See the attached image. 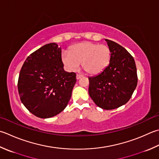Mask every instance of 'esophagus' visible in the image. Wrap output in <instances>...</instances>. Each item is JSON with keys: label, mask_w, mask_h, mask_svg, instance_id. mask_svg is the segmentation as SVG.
<instances>
[{"label": "esophagus", "mask_w": 159, "mask_h": 159, "mask_svg": "<svg viewBox=\"0 0 159 159\" xmlns=\"http://www.w3.org/2000/svg\"><path fill=\"white\" fill-rule=\"evenodd\" d=\"M83 76L82 75H80V74H76V79L77 80H79V79H80V78H81Z\"/></svg>", "instance_id": "esophagus-1"}]
</instances>
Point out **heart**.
Here are the masks:
<instances>
[{"label": "heart", "instance_id": "1", "mask_svg": "<svg viewBox=\"0 0 159 159\" xmlns=\"http://www.w3.org/2000/svg\"><path fill=\"white\" fill-rule=\"evenodd\" d=\"M110 59L111 50L107 45L88 41L74 45L70 52L62 54V61L68 70H76L82 62L84 70L93 75L102 72Z\"/></svg>", "mask_w": 159, "mask_h": 159}]
</instances>
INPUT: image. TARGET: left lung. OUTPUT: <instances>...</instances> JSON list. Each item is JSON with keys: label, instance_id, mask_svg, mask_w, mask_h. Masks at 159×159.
<instances>
[{"label": "left lung", "instance_id": "left-lung-1", "mask_svg": "<svg viewBox=\"0 0 159 159\" xmlns=\"http://www.w3.org/2000/svg\"><path fill=\"white\" fill-rule=\"evenodd\" d=\"M111 50L110 64L98 75L89 77V94L95 104L113 110L127 103L137 85L134 59L126 49L105 39Z\"/></svg>", "mask_w": 159, "mask_h": 159}]
</instances>
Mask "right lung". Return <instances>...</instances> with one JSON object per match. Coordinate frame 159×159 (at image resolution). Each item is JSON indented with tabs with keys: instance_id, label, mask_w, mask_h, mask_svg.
I'll return each mask as SVG.
<instances>
[{
	"instance_id": "right-lung-1",
	"label": "right lung",
	"mask_w": 159,
	"mask_h": 159,
	"mask_svg": "<svg viewBox=\"0 0 159 159\" xmlns=\"http://www.w3.org/2000/svg\"><path fill=\"white\" fill-rule=\"evenodd\" d=\"M76 81L75 73L64 70L61 48L51 43L33 52L24 62L18 77V94L31 113L48 119L67 107Z\"/></svg>"
}]
</instances>
